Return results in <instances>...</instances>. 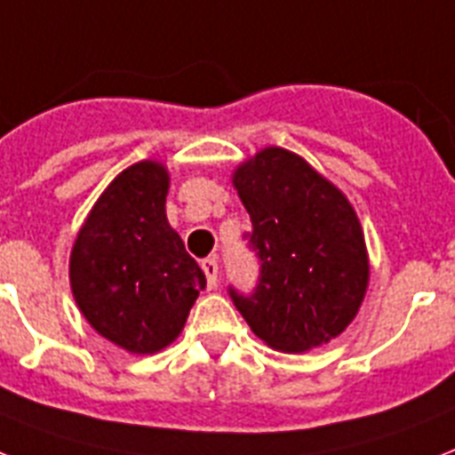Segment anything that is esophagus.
<instances>
[{"label": "esophagus", "mask_w": 455, "mask_h": 455, "mask_svg": "<svg viewBox=\"0 0 455 455\" xmlns=\"http://www.w3.org/2000/svg\"><path fill=\"white\" fill-rule=\"evenodd\" d=\"M201 268H203V273H205V278H208V287H215L217 273H220V266H217V261L212 259V257H210V259H203Z\"/></svg>", "instance_id": "1"}]
</instances>
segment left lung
Wrapping results in <instances>:
<instances>
[{
	"label": "left lung",
	"instance_id": "left-lung-1",
	"mask_svg": "<svg viewBox=\"0 0 455 455\" xmlns=\"http://www.w3.org/2000/svg\"><path fill=\"white\" fill-rule=\"evenodd\" d=\"M259 259L250 294L228 287L266 346L304 353L341 334L360 311L369 259L348 198L304 158L266 147L234 172Z\"/></svg>",
	"mask_w": 455,
	"mask_h": 455
}]
</instances>
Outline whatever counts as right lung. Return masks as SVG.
I'll return each mask as SVG.
<instances>
[{"mask_svg": "<svg viewBox=\"0 0 455 455\" xmlns=\"http://www.w3.org/2000/svg\"><path fill=\"white\" fill-rule=\"evenodd\" d=\"M168 170L125 168L100 196L74 240L69 285L100 336L149 355L182 331L205 273L165 217Z\"/></svg>", "mask_w": 455, "mask_h": 455, "instance_id": "obj_1", "label": "right lung"}]
</instances>
